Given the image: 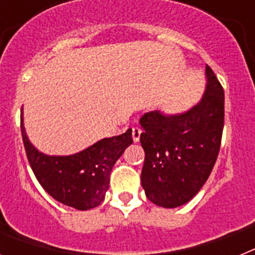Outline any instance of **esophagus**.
Segmentation results:
<instances>
[{"mask_svg": "<svg viewBox=\"0 0 255 255\" xmlns=\"http://www.w3.org/2000/svg\"><path fill=\"white\" fill-rule=\"evenodd\" d=\"M140 134H141L140 126H134V128H132V140H134L135 143L139 141V139H140Z\"/></svg>", "mask_w": 255, "mask_h": 255, "instance_id": "1", "label": "esophagus"}]
</instances>
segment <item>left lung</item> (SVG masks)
Masks as SVG:
<instances>
[{"label": "left lung", "instance_id": "left-lung-1", "mask_svg": "<svg viewBox=\"0 0 255 255\" xmlns=\"http://www.w3.org/2000/svg\"><path fill=\"white\" fill-rule=\"evenodd\" d=\"M206 75V93L188 112L166 116L153 111L140 119L145 152L141 186L155 206L188 203L213 170L224 131L225 94L208 65Z\"/></svg>", "mask_w": 255, "mask_h": 255}]
</instances>
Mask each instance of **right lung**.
<instances>
[{"mask_svg": "<svg viewBox=\"0 0 255 255\" xmlns=\"http://www.w3.org/2000/svg\"><path fill=\"white\" fill-rule=\"evenodd\" d=\"M20 129L29 164L42 188L57 202L79 211L102 203L114 164L132 143L131 129H128L124 134L97 141L80 153L57 157L43 154L31 145L22 126V110Z\"/></svg>", "mask_w": 255, "mask_h": 255, "instance_id": "right-lung-1", "label": "right lung"}]
</instances>
